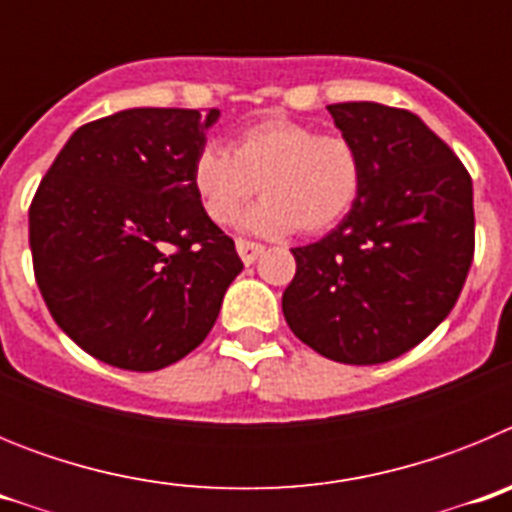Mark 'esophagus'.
Segmentation results:
<instances>
[{"label": "esophagus", "mask_w": 512, "mask_h": 512, "mask_svg": "<svg viewBox=\"0 0 512 512\" xmlns=\"http://www.w3.org/2000/svg\"><path fill=\"white\" fill-rule=\"evenodd\" d=\"M235 248H238V256H241V261L246 266L253 264V261L264 253V246H261V243L246 241V238H238V241H235Z\"/></svg>", "instance_id": "34e87169"}]
</instances>
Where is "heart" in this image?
Masks as SVG:
<instances>
[{"label": "heart", "mask_w": 512, "mask_h": 512, "mask_svg": "<svg viewBox=\"0 0 512 512\" xmlns=\"http://www.w3.org/2000/svg\"><path fill=\"white\" fill-rule=\"evenodd\" d=\"M194 194L212 223L228 225L256 189L264 200L243 225L261 235H318L354 210L364 161L346 135L318 133L305 122L271 117L230 140L228 151L207 143L189 171Z\"/></svg>", "instance_id": "b5f03b06"}]
</instances>
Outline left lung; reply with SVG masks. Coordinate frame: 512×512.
<instances>
[{"mask_svg": "<svg viewBox=\"0 0 512 512\" xmlns=\"http://www.w3.org/2000/svg\"><path fill=\"white\" fill-rule=\"evenodd\" d=\"M328 112L364 161L354 210L310 246L282 295L302 343L341 364H384L431 336L474 259L472 176L418 115L377 102Z\"/></svg>", "mask_w": 512, "mask_h": 512, "instance_id": "1", "label": "left lung"}]
</instances>
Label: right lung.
I'll list each match as a JSON object with an SVG mask.
<instances>
[{"label":"right lung","instance_id":"1","mask_svg":"<svg viewBox=\"0 0 512 512\" xmlns=\"http://www.w3.org/2000/svg\"><path fill=\"white\" fill-rule=\"evenodd\" d=\"M217 110L135 107L81 125L30 205L35 282L94 359L156 372L200 346L243 269L189 171Z\"/></svg>","mask_w":512,"mask_h":512}]
</instances>
